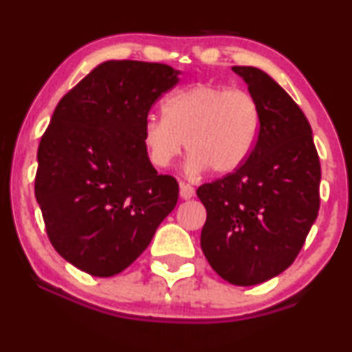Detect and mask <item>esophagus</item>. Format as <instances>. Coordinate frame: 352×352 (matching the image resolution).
Returning <instances> with one entry per match:
<instances>
[{"label":"esophagus","instance_id":"34e87169","mask_svg":"<svg viewBox=\"0 0 352 352\" xmlns=\"http://www.w3.org/2000/svg\"><path fill=\"white\" fill-rule=\"evenodd\" d=\"M180 197L184 198V200H190V198L195 197V188L192 185L180 182Z\"/></svg>","mask_w":352,"mask_h":352}]
</instances>
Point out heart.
Listing matches in <instances>:
<instances>
[{
  "label": "heart",
  "mask_w": 352,
  "mask_h": 352,
  "mask_svg": "<svg viewBox=\"0 0 352 352\" xmlns=\"http://www.w3.org/2000/svg\"><path fill=\"white\" fill-rule=\"evenodd\" d=\"M162 113L164 120L149 116L142 126V146L155 168L170 167L185 142L190 175L206 168L226 175L243 167L259 135L256 100L219 85L198 83L172 93Z\"/></svg>",
  "instance_id": "b5f03b06"
}]
</instances>
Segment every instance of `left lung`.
Instances as JSON below:
<instances>
[{
	"instance_id": "1",
	"label": "left lung",
	"mask_w": 352,
	"mask_h": 352,
	"mask_svg": "<svg viewBox=\"0 0 352 352\" xmlns=\"http://www.w3.org/2000/svg\"><path fill=\"white\" fill-rule=\"evenodd\" d=\"M261 114L243 167L197 190L206 208L200 244L232 285H257L298 256L320 210L321 168L311 128L298 104L256 67H232Z\"/></svg>"
}]
</instances>
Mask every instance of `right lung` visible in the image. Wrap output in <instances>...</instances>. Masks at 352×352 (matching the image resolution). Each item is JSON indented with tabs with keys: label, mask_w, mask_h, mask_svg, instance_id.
Masks as SVG:
<instances>
[{
	"label": "right lung",
	"mask_w": 352,
	"mask_h": 352,
	"mask_svg": "<svg viewBox=\"0 0 352 352\" xmlns=\"http://www.w3.org/2000/svg\"><path fill=\"white\" fill-rule=\"evenodd\" d=\"M179 74L165 63L108 60L55 108L34 192L54 249L83 272H122L175 208L179 184L152 167L142 126Z\"/></svg>",
	"instance_id": "obj_1"
}]
</instances>
